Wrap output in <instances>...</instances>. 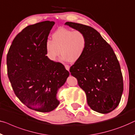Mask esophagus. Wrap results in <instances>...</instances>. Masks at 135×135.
I'll return each mask as SVG.
<instances>
[{"instance_id":"1","label":"esophagus","mask_w":135,"mask_h":135,"mask_svg":"<svg viewBox=\"0 0 135 135\" xmlns=\"http://www.w3.org/2000/svg\"><path fill=\"white\" fill-rule=\"evenodd\" d=\"M65 66V68H66V70H68V71H69V65H65L64 66Z\"/></svg>"}]
</instances>
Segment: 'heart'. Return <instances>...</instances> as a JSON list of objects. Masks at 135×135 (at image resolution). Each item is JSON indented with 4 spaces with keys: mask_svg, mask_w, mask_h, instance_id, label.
<instances>
[{
    "mask_svg": "<svg viewBox=\"0 0 135 135\" xmlns=\"http://www.w3.org/2000/svg\"><path fill=\"white\" fill-rule=\"evenodd\" d=\"M52 38V41L46 40L44 46L46 56L50 61H55L60 53L62 60L71 63L77 62L83 56L87 45L86 36L83 32L60 28Z\"/></svg>",
    "mask_w": 135,
    "mask_h": 135,
    "instance_id": "b5f03b06",
    "label": "heart"
}]
</instances>
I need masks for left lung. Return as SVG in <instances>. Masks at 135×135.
I'll return each instance as SVG.
<instances>
[{
  "label": "left lung",
  "mask_w": 135,
  "mask_h": 135,
  "mask_svg": "<svg viewBox=\"0 0 135 135\" xmlns=\"http://www.w3.org/2000/svg\"><path fill=\"white\" fill-rule=\"evenodd\" d=\"M65 24L83 32L87 39L83 56L70 68L71 75L85 92L87 103L92 110L103 114L110 113L118 106L124 89L116 54L93 27L72 22Z\"/></svg>",
  "instance_id": "left-lung-1"
}]
</instances>
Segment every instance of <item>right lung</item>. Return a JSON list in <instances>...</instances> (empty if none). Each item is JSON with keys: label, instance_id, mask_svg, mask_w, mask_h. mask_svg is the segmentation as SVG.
Returning a JSON list of instances; mask_svg holds the SVG:
<instances>
[{"label": "right lung", "instance_id": "1", "mask_svg": "<svg viewBox=\"0 0 135 135\" xmlns=\"http://www.w3.org/2000/svg\"><path fill=\"white\" fill-rule=\"evenodd\" d=\"M54 24L47 21L26 27L13 40L7 56L8 76L16 95L28 108L42 113L59 105L57 91L69 75L63 64L46 56L45 42Z\"/></svg>", "mask_w": 135, "mask_h": 135}]
</instances>
